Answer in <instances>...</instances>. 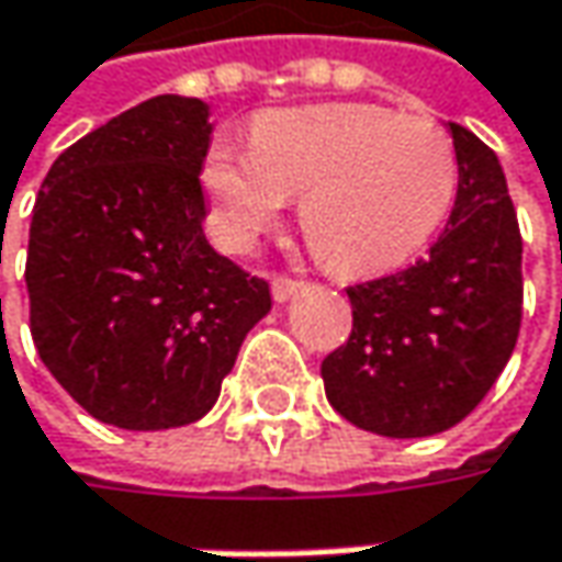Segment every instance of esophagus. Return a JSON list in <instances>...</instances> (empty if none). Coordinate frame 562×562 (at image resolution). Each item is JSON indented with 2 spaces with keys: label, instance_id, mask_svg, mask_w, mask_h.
<instances>
[{
  "label": "esophagus",
  "instance_id": "34e87169",
  "mask_svg": "<svg viewBox=\"0 0 562 562\" xmlns=\"http://www.w3.org/2000/svg\"><path fill=\"white\" fill-rule=\"evenodd\" d=\"M303 288V281H296V278H288V274H274L271 278V296L278 300V303H284V300H291Z\"/></svg>",
  "mask_w": 562,
  "mask_h": 562
}]
</instances>
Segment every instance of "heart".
Returning a JSON list of instances; mask_svg holds the SVG:
<instances>
[{"mask_svg":"<svg viewBox=\"0 0 562 562\" xmlns=\"http://www.w3.org/2000/svg\"><path fill=\"white\" fill-rule=\"evenodd\" d=\"M221 237L246 249L300 195L313 256L338 274H382L417 259L459 189L446 128L376 103L266 110L249 151L214 142L202 167Z\"/></svg>","mask_w":562,"mask_h":562,"instance_id":"obj_1","label":"heart"}]
</instances>
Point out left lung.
I'll return each mask as SVG.
<instances>
[{
  "label": "left lung",
  "mask_w": 562,
  "mask_h": 562,
  "mask_svg": "<svg viewBox=\"0 0 562 562\" xmlns=\"http://www.w3.org/2000/svg\"><path fill=\"white\" fill-rule=\"evenodd\" d=\"M459 192L430 256L348 288V345L323 360L325 395L353 427L395 439L464 420L513 357L521 325V234L491 148L449 123Z\"/></svg>",
  "instance_id": "1"
}]
</instances>
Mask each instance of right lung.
Returning a JSON list of instances; mask_svg holds the SVG:
<instances>
[{"label":"right lung","mask_w":562,"mask_h":562,"mask_svg":"<svg viewBox=\"0 0 562 562\" xmlns=\"http://www.w3.org/2000/svg\"><path fill=\"white\" fill-rule=\"evenodd\" d=\"M209 103L160 94L56 157L27 239L31 335L78 405L123 430L205 417L271 310L205 239Z\"/></svg>","instance_id":"obj_1"}]
</instances>
